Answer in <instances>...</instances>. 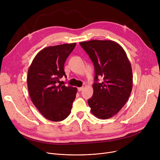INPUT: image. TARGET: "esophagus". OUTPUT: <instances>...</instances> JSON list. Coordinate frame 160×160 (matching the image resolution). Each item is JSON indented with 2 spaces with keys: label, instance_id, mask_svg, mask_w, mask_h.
<instances>
[{
  "label": "esophagus",
  "instance_id": "obj_1",
  "mask_svg": "<svg viewBox=\"0 0 160 160\" xmlns=\"http://www.w3.org/2000/svg\"><path fill=\"white\" fill-rule=\"evenodd\" d=\"M83 89V87H81V88H78V91L79 92L82 91Z\"/></svg>",
  "mask_w": 160,
  "mask_h": 160
}]
</instances>
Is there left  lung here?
Returning <instances> with one entry per match:
<instances>
[{
  "instance_id": "8db88e82",
  "label": "left lung",
  "mask_w": 160,
  "mask_h": 160,
  "mask_svg": "<svg viewBox=\"0 0 160 160\" xmlns=\"http://www.w3.org/2000/svg\"><path fill=\"white\" fill-rule=\"evenodd\" d=\"M95 67L93 95L88 100L91 112L98 119H107L127 103L132 89L130 62L122 47L111 40L80 43ZM98 76L103 78L99 83Z\"/></svg>"
}]
</instances>
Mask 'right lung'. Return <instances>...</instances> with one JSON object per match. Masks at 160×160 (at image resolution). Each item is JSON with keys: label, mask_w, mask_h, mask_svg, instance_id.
<instances>
[{"label": "right lung", "mask_w": 160, "mask_h": 160, "mask_svg": "<svg viewBox=\"0 0 160 160\" xmlns=\"http://www.w3.org/2000/svg\"><path fill=\"white\" fill-rule=\"evenodd\" d=\"M77 43L48 47L39 51L28 71L27 85L33 104L46 119H65L71 113L77 88L58 86L59 79L67 77L64 63Z\"/></svg>", "instance_id": "obj_1"}]
</instances>
